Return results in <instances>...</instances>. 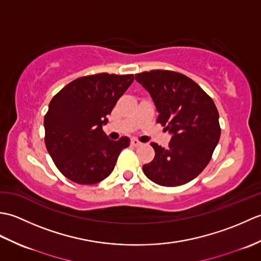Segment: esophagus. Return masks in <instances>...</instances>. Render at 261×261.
Wrapping results in <instances>:
<instances>
[{
    "instance_id": "34e87169",
    "label": "esophagus",
    "mask_w": 261,
    "mask_h": 261,
    "mask_svg": "<svg viewBox=\"0 0 261 261\" xmlns=\"http://www.w3.org/2000/svg\"><path fill=\"white\" fill-rule=\"evenodd\" d=\"M131 145L134 146V147H139V146H141V142H139V141L136 140V139H132L131 140Z\"/></svg>"
}]
</instances>
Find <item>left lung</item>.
<instances>
[{
	"label": "left lung",
	"instance_id": "8db88e82",
	"mask_svg": "<svg viewBox=\"0 0 261 261\" xmlns=\"http://www.w3.org/2000/svg\"><path fill=\"white\" fill-rule=\"evenodd\" d=\"M136 81L151 95L158 123L171 135L167 148L152 142L154 158L143 165L149 179L158 185H184L210 163L221 135L213 99L190 77L156 69L136 74Z\"/></svg>",
	"mask_w": 261,
	"mask_h": 261
}]
</instances>
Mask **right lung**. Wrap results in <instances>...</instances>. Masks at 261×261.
<instances>
[{"label":"right lung","instance_id":"obj_1","mask_svg":"<svg viewBox=\"0 0 261 261\" xmlns=\"http://www.w3.org/2000/svg\"><path fill=\"white\" fill-rule=\"evenodd\" d=\"M134 75L95 74L80 77L60 90L45 115V143L55 165L65 177L92 185L112 173L122 149L130 139L113 141L103 125L132 82Z\"/></svg>","mask_w":261,"mask_h":261}]
</instances>
